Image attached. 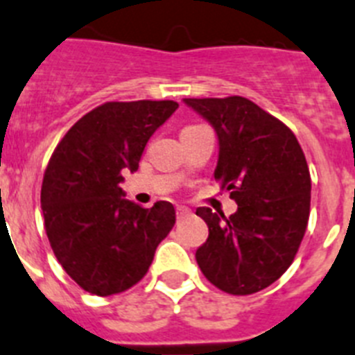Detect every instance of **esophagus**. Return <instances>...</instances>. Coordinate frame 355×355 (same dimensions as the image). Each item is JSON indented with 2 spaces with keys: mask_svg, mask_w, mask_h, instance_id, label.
Instances as JSON below:
<instances>
[{
  "mask_svg": "<svg viewBox=\"0 0 355 355\" xmlns=\"http://www.w3.org/2000/svg\"><path fill=\"white\" fill-rule=\"evenodd\" d=\"M191 211L187 207H184V205H178L177 207V218L178 220H182V218H186V216H189Z\"/></svg>",
  "mask_w": 355,
  "mask_h": 355,
  "instance_id": "obj_1",
  "label": "esophagus"
}]
</instances>
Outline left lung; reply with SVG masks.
Wrapping results in <instances>:
<instances>
[{"label": "left lung", "instance_id": "left-lung-1", "mask_svg": "<svg viewBox=\"0 0 355 355\" xmlns=\"http://www.w3.org/2000/svg\"><path fill=\"white\" fill-rule=\"evenodd\" d=\"M214 126L220 157L214 178L237 211L196 214L209 227L196 250L205 279L230 295H252L291 266L309 221L311 175L289 126L243 96L184 98Z\"/></svg>", "mask_w": 355, "mask_h": 355}]
</instances>
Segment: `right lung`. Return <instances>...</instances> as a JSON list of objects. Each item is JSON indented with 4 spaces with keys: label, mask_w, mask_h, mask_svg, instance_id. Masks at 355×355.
<instances>
[{
    "label": "right lung",
    "mask_w": 355,
    "mask_h": 355,
    "mask_svg": "<svg viewBox=\"0 0 355 355\" xmlns=\"http://www.w3.org/2000/svg\"><path fill=\"white\" fill-rule=\"evenodd\" d=\"M177 101H107L71 126L51 153L41 187L49 245L67 275L109 297L146 275L157 246L173 229L175 207L144 209L119 187L137 171L148 139Z\"/></svg>",
    "instance_id": "right-lung-1"
}]
</instances>
